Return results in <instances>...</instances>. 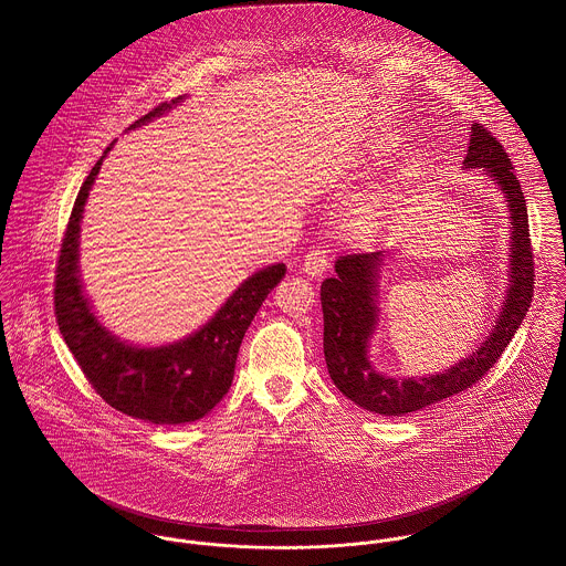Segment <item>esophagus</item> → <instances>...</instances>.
I'll return each instance as SVG.
<instances>
[{"mask_svg": "<svg viewBox=\"0 0 566 566\" xmlns=\"http://www.w3.org/2000/svg\"><path fill=\"white\" fill-rule=\"evenodd\" d=\"M329 262H332V259H329V252H327L325 248H312V250L305 254L304 271L307 275L316 277V275H321L323 271H327Z\"/></svg>", "mask_w": 566, "mask_h": 566, "instance_id": "esophagus-1", "label": "esophagus"}]
</instances>
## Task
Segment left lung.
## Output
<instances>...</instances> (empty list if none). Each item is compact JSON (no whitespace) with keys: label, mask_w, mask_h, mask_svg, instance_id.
<instances>
[{"label":"left lung","mask_w":566,"mask_h":566,"mask_svg":"<svg viewBox=\"0 0 566 566\" xmlns=\"http://www.w3.org/2000/svg\"><path fill=\"white\" fill-rule=\"evenodd\" d=\"M465 166L484 168L511 207L513 243H511V286L506 305L491 336L470 357L450 370L422 379H390L379 375L368 361V338L377 323V271L381 252L345 254L336 261V275L323 280V350L332 381L359 407L384 413L402 416L429 407L437 400L461 394L495 366L504 348L513 340L534 295V252L530 241L527 209L522 185L513 172V164L491 130L472 125Z\"/></svg>","instance_id":"left-lung-1"}]
</instances>
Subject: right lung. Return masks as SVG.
I'll return each mask as SVG.
<instances>
[{
	"label": "right lung",
	"instance_id": "1",
	"mask_svg": "<svg viewBox=\"0 0 566 566\" xmlns=\"http://www.w3.org/2000/svg\"><path fill=\"white\" fill-rule=\"evenodd\" d=\"M168 107V103H161L135 125L159 116ZM101 164L103 157L94 164L77 193L57 256L53 307L60 334L87 384L114 409L155 424L193 422L207 416L230 390L241 340L264 297L284 277L286 266L277 262L256 271L200 332L176 345H123L98 325L80 284V221Z\"/></svg>",
	"mask_w": 566,
	"mask_h": 566
}]
</instances>
